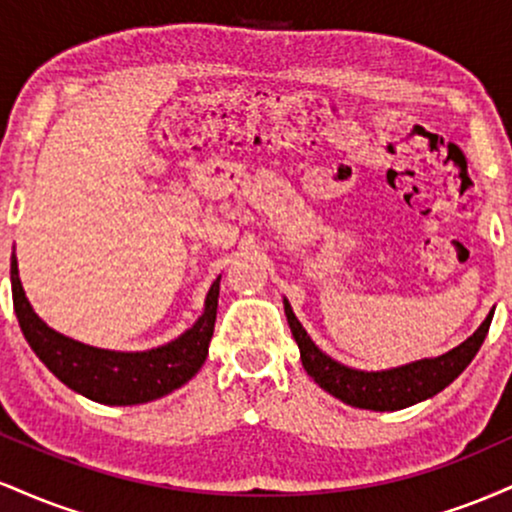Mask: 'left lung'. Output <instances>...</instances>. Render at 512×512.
Wrapping results in <instances>:
<instances>
[{"instance_id":"1","label":"left lung","mask_w":512,"mask_h":512,"mask_svg":"<svg viewBox=\"0 0 512 512\" xmlns=\"http://www.w3.org/2000/svg\"><path fill=\"white\" fill-rule=\"evenodd\" d=\"M286 320H289L291 334L296 339L298 349H301L303 368L308 370L310 378L332 397L342 399L344 404L358 409H373V411H397L411 407L416 402L438 395L445 390L464 368L472 363L477 351L484 344L486 332L491 327L493 310L481 322L479 330L469 339H464L460 346L448 351V354L438 358H424V361L407 363V366L390 368V370H356L342 366L315 346L308 332L293 315L291 303L284 298Z\"/></svg>"}]
</instances>
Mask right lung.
I'll use <instances>...</instances> for the list:
<instances>
[{"mask_svg":"<svg viewBox=\"0 0 512 512\" xmlns=\"http://www.w3.org/2000/svg\"><path fill=\"white\" fill-rule=\"evenodd\" d=\"M219 279L211 284L204 313L185 334L149 351H108L64 337L33 313L19 279L16 255L11 257V293L14 310L26 342L35 356L48 366L64 385L101 404H144L178 390L202 368L214 334Z\"/></svg>","mask_w":512,"mask_h":512,"instance_id":"obj_1","label":"right lung"}]
</instances>
